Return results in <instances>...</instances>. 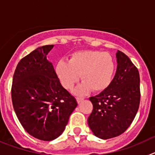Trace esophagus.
<instances>
[{
	"mask_svg": "<svg viewBox=\"0 0 155 155\" xmlns=\"http://www.w3.org/2000/svg\"><path fill=\"white\" fill-rule=\"evenodd\" d=\"M83 100H84V98H77V102H78V104H80Z\"/></svg>",
	"mask_w": 155,
	"mask_h": 155,
	"instance_id": "obj_1",
	"label": "esophagus"
}]
</instances>
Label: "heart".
<instances>
[{
    "instance_id": "heart-1",
    "label": "heart",
    "mask_w": 155,
    "mask_h": 155,
    "mask_svg": "<svg viewBox=\"0 0 155 155\" xmlns=\"http://www.w3.org/2000/svg\"><path fill=\"white\" fill-rule=\"evenodd\" d=\"M116 70L113 58L109 53L98 50H80L73 53L68 61L60 60L56 64V74L64 88L73 89L80 80L83 81L75 89V94L84 95L92 90L105 91L113 81Z\"/></svg>"
}]
</instances>
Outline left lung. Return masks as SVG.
Returning a JSON list of instances; mask_svg holds the SVG:
<instances>
[{
    "mask_svg": "<svg viewBox=\"0 0 155 155\" xmlns=\"http://www.w3.org/2000/svg\"><path fill=\"white\" fill-rule=\"evenodd\" d=\"M117 68L110 85L90 97L93 110L87 124L94 136L106 140L117 137L132 124L140 100V74L130 59L118 50Z\"/></svg>",
    "mask_w": 155,
    "mask_h": 155,
    "instance_id": "1",
    "label": "left lung"
}]
</instances>
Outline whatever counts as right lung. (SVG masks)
I'll use <instances>...</instances> for the list:
<instances>
[{
	"instance_id": "obj_1",
	"label": "right lung",
	"mask_w": 155,
	"mask_h": 155,
	"mask_svg": "<svg viewBox=\"0 0 155 155\" xmlns=\"http://www.w3.org/2000/svg\"><path fill=\"white\" fill-rule=\"evenodd\" d=\"M53 48L40 46L21 59L12 87L13 108L20 124L30 135L46 141L61 136L78 105L47 60Z\"/></svg>"
}]
</instances>
